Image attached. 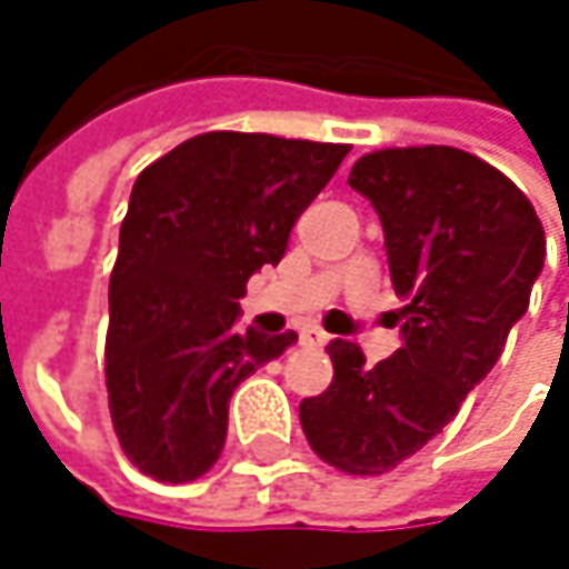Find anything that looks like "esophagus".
Segmentation results:
<instances>
[{
	"mask_svg": "<svg viewBox=\"0 0 569 569\" xmlns=\"http://www.w3.org/2000/svg\"><path fill=\"white\" fill-rule=\"evenodd\" d=\"M299 336H302V342H306V346H326V342H329V336H326L322 329H316V326L302 329Z\"/></svg>",
	"mask_w": 569,
	"mask_h": 569,
	"instance_id": "1",
	"label": "esophagus"
}]
</instances>
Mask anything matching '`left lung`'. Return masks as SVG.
Segmentation results:
<instances>
[{
    "label": "left lung",
    "mask_w": 569,
    "mask_h": 569,
    "mask_svg": "<svg viewBox=\"0 0 569 569\" xmlns=\"http://www.w3.org/2000/svg\"><path fill=\"white\" fill-rule=\"evenodd\" d=\"M349 187L372 200L386 230L392 286L405 299L401 349L369 369L356 342L332 339V382L302 398L299 421L326 465L386 475L495 369L527 312L547 240L523 190L458 148L372 151L356 161Z\"/></svg>",
    "instance_id": "left-lung-1"
}]
</instances>
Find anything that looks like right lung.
<instances>
[{
  "instance_id": "right-lung-1",
  "label": "right lung",
  "mask_w": 569,
  "mask_h": 569,
  "mask_svg": "<svg viewBox=\"0 0 569 569\" xmlns=\"http://www.w3.org/2000/svg\"><path fill=\"white\" fill-rule=\"evenodd\" d=\"M346 144L207 131L138 173L111 270L104 382L128 461L164 485L207 475L233 389L296 332H240V296L283 260L289 230Z\"/></svg>"
}]
</instances>
